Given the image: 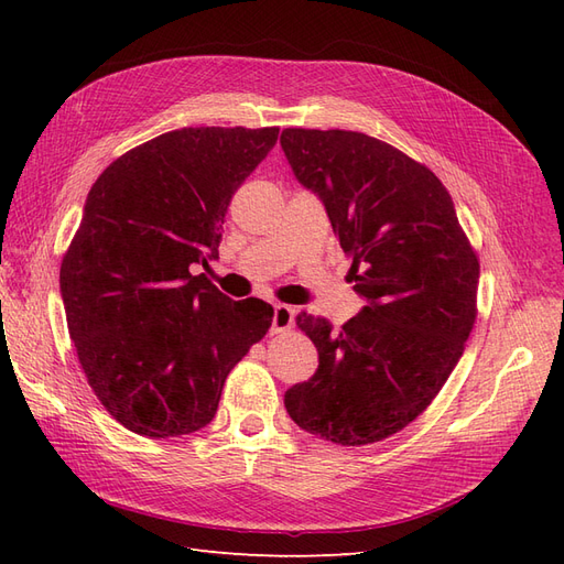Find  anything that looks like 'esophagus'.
<instances>
[{
  "label": "esophagus",
  "mask_w": 564,
  "mask_h": 564,
  "mask_svg": "<svg viewBox=\"0 0 564 564\" xmlns=\"http://www.w3.org/2000/svg\"><path fill=\"white\" fill-rule=\"evenodd\" d=\"M294 315H296V308H292V305H275V313H272V334H280V332H286L294 327Z\"/></svg>",
  "instance_id": "34e87169"
}]
</instances>
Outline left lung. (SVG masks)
<instances>
[{
	"label": "left lung",
	"instance_id": "obj_1",
	"mask_svg": "<svg viewBox=\"0 0 564 564\" xmlns=\"http://www.w3.org/2000/svg\"><path fill=\"white\" fill-rule=\"evenodd\" d=\"M296 181L327 212L365 308L344 327L301 313L319 365L284 392L299 429L344 447L406 429L454 371L475 322L480 263L447 187L367 133L284 129Z\"/></svg>",
	"mask_w": 564,
	"mask_h": 564
}]
</instances>
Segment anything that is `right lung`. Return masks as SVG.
Instances as JSON below:
<instances>
[{
	"mask_svg": "<svg viewBox=\"0 0 564 564\" xmlns=\"http://www.w3.org/2000/svg\"><path fill=\"white\" fill-rule=\"evenodd\" d=\"M278 133L166 131L89 191L61 296L89 386L131 433L178 437L212 423L230 369L270 329L272 305L232 301L193 270L218 259L228 204Z\"/></svg>",
	"mask_w": 564,
	"mask_h": 564,
	"instance_id": "right-lung-1",
	"label": "right lung"
}]
</instances>
